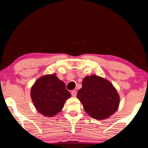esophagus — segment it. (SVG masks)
Segmentation results:
<instances>
[{
  "label": "esophagus",
  "mask_w": 148,
  "mask_h": 148,
  "mask_svg": "<svg viewBox=\"0 0 148 148\" xmlns=\"http://www.w3.org/2000/svg\"><path fill=\"white\" fill-rule=\"evenodd\" d=\"M76 95H77V92H76V91H74V90L72 91V92H71V96H73V97H75Z\"/></svg>",
  "instance_id": "esophagus-1"
}]
</instances>
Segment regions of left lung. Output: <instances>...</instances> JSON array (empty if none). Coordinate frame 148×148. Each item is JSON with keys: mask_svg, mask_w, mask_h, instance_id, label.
Wrapping results in <instances>:
<instances>
[{"mask_svg": "<svg viewBox=\"0 0 148 148\" xmlns=\"http://www.w3.org/2000/svg\"><path fill=\"white\" fill-rule=\"evenodd\" d=\"M86 112L96 119H105L118 109L119 96L112 84L96 75L87 76L77 93Z\"/></svg>", "mask_w": 148, "mask_h": 148, "instance_id": "8db88e82", "label": "left lung"}]
</instances>
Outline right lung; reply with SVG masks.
Listing matches in <instances>:
<instances>
[{"label":"right lung","instance_id":"obj_1","mask_svg":"<svg viewBox=\"0 0 148 148\" xmlns=\"http://www.w3.org/2000/svg\"><path fill=\"white\" fill-rule=\"evenodd\" d=\"M71 97L64 83L56 74L42 77L36 81L31 90V98L36 108L46 116H53L64 106Z\"/></svg>","mask_w":148,"mask_h":148}]
</instances>
